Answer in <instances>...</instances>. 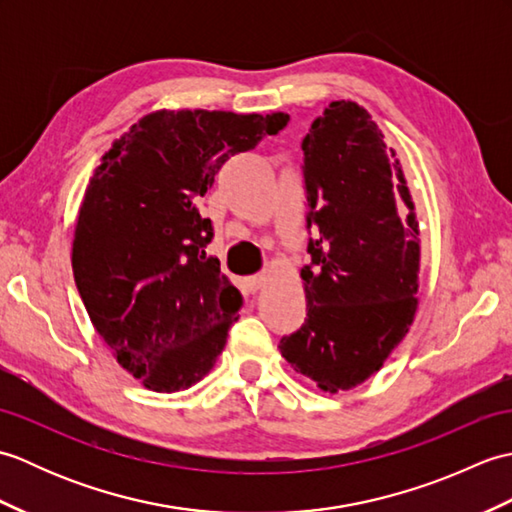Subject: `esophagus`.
<instances>
[{"mask_svg":"<svg viewBox=\"0 0 512 512\" xmlns=\"http://www.w3.org/2000/svg\"><path fill=\"white\" fill-rule=\"evenodd\" d=\"M266 275H253V277H244V288L248 290V292H257V290H262L264 286H266Z\"/></svg>","mask_w":512,"mask_h":512,"instance_id":"34e87169","label":"esophagus"}]
</instances>
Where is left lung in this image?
<instances>
[{
  "label": "left lung",
  "mask_w": 512,
  "mask_h": 512,
  "mask_svg": "<svg viewBox=\"0 0 512 512\" xmlns=\"http://www.w3.org/2000/svg\"><path fill=\"white\" fill-rule=\"evenodd\" d=\"M312 262L301 268L308 317L279 341L323 391L376 374L418 308L420 239L396 151L354 101H332L301 143Z\"/></svg>",
  "instance_id": "obj_1"
}]
</instances>
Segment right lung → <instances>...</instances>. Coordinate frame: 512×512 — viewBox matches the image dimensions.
<instances>
[{
	"label": "right lung",
	"instance_id": "1",
	"mask_svg": "<svg viewBox=\"0 0 512 512\" xmlns=\"http://www.w3.org/2000/svg\"><path fill=\"white\" fill-rule=\"evenodd\" d=\"M288 123L284 114L160 110L101 158L72 242L74 281L116 361L151 391L211 372L242 295L206 257L198 202L224 162Z\"/></svg>",
	"mask_w": 512,
	"mask_h": 512
}]
</instances>
